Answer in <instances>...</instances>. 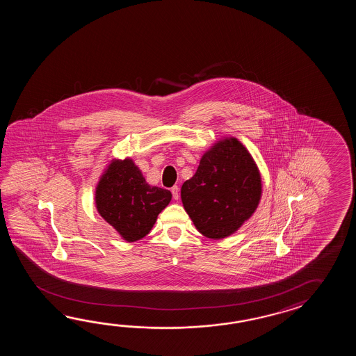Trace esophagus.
Returning <instances> with one entry per match:
<instances>
[{"mask_svg":"<svg viewBox=\"0 0 356 356\" xmlns=\"http://www.w3.org/2000/svg\"><path fill=\"white\" fill-rule=\"evenodd\" d=\"M172 193H173V198H175V200L179 198V188H178V186L172 187Z\"/></svg>","mask_w":356,"mask_h":356,"instance_id":"esophagus-1","label":"esophagus"}]
</instances>
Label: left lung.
<instances>
[{
    "label": "left lung",
    "instance_id": "obj_1",
    "mask_svg": "<svg viewBox=\"0 0 356 356\" xmlns=\"http://www.w3.org/2000/svg\"><path fill=\"white\" fill-rule=\"evenodd\" d=\"M261 196L257 164L235 137H224L204 152L181 189L184 210L197 230L211 239L234 234L254 213Z\"/></svg>",
    "mask_w": 356,
    "mask_h": 356
}]
</instances>
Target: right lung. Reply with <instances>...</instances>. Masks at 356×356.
<instances>
[{"label": "right lung", "mask_w": 356, "mask_h": 356, "mask_svg": "<svg viewBox=\"0 0 356 356\" xmlns=\"http://www.w3.org/2000/svg\"><path fill=\"white\" fill-rule=\"evenodd\" d=\"M170 200V191L150 186L131 158L111 160L95 188L99 215L129 243L150 233Z\"/></svg>", "instance_id": "right-lung-1"}]
</instances>
